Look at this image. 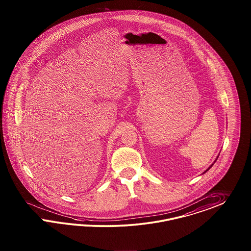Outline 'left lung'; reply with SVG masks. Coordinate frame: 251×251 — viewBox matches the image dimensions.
<instances>
[{
  "mask_svg": "<svg viewBox=\"0 0 251 251\" xmlns=\"http://www.w3.org/2000/svg\"><path fill=\"white\" fill-rule=\"evenodd\" d=\"M217 158H218V157H217ZM217 158H216V160H217ZM216 160H215V161H216ZM215 161H214V163H215ZM212 166H213V164L210 165V166H209V168H208V169H207V171H206V172H205V173H207V171H208V170H209V169H210V168H211V167H212Z\"/></svg>",
  "mask_w": 251,
  "mask_h": 251,
  "instance_id": "8db88e82",
  "label": "left lung"
}]
</instances>
